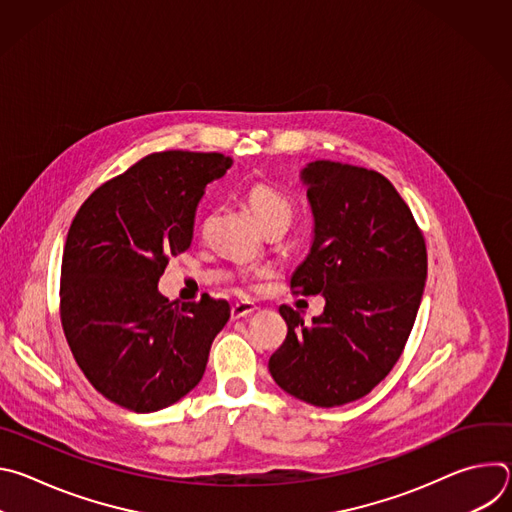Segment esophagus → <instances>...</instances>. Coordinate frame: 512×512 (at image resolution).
<instances>
[{"label": "esophagus", "mask_w": 512, "mask_h": 512, "mask_svg": "<svg viewBox=\"0 0 512 512\" xmlns=\"http://www.w3.org/2000/svg\"><path fill=\"white\" fill-rule=\"evenodd\" d=\"M255 310H257V308H255V304H251V302H237V304L231 308V318H233V320H241V318L251 316Z\"/></svg>", "instance_id": "esophagus-1"}]
</instances>
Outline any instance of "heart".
<instances>
[{
	"label": "heart",
	"instance_id": "obj_1",
	"mask_svg": "<svg viewBox=\"0 0 512 512\" xmlns=\"http://www.w3.org/2000/svg\"><path fill=\"white\" fill-rule=\"evenodd\" d=\"M247 202L261 229L275 223L287 227L291 214H294V204H291L289 196L265 182H255L247 188Z\"/></svg>",
	"mask_w": 512,
	"mask_h": 512
}]
</instances>
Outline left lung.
<instances>
[{"label":"left lung","mask_w":512,"mask_h":512,"mask_svg":"<svg viewBox=\"0 0 512 512\" xmlns=\"http://www.w3.org/2000/svg\"><path fill=\"white\" fill-rule=\"evenodd\" d=\"M300 178L314 237L291 287L326 306L312 324L279 308L287 336L269 373L296 399L336 407L371 393L395 367L421 304L427 251L409 206L379 172L316 160Z\"/></svg>","instance_id":"8db88e82"}]
</instances>
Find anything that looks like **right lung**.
<instances>
[{"label": "right lung", "mask_w": 512, "mask_h": 512, "mask_svg": "<svg viewBox=\"0 0 512 512\" xmlns=\"http://www.w3.org/2000/svg\"><path fill=\"white\" fill-rule=\"evenodd\" d=\"M231 158L162 152L99 186L79 208L62 253L60 320L89 383L109 401L152 413L202 379L231 308L202 296L172 306L158 281L192 243L194 212Z\"/></svg>", "instance_id": "right-lung-1"}]
</instances>
